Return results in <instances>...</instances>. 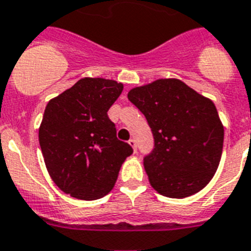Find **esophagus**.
<instances>
[{
	"mask_svg": "<svg viewBox=\"0 0 251 251\" xmlns=\"http://www.w3.org/2000/svg\"><path fill=\"white\" fill-rule=\"evenodd\" d=\"M129 144L131 145V148L134 149V151H136V140L135 139H130Z\"/></svg>",
	"mask_w": 251,
	"mask_h": 251,
	"instance_id": "obj_1",
	"label": "esophagus"
}]
</instances>
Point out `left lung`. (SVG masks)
<instances>
[{
	"instance_id": "1",
	"label": "left lung",
	"mask_w": 251,
	"mask_h": 251,
	"mask_svg": "<svg viewBox=\"0 0 251 251\" xmlns=\"http://www.w3.org/2000/svg\"><path fill=\"white\" fill-rule=\"evenodd\" d=\"M127 98L154 138V148L144 157L153 189L181 199L207 186L220 165L225 135L214 103L178 79L138 86Z\"/></svg>"
}]
</instances>
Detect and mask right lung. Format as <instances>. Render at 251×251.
<instances>
[{
    "label": "right lung",
    "instance_id": "right-lung-1",
    "mask_svg": "<svg viewBox=\"0 0 251 251\" xmlns=\"http://www.w3.org/2000/svg\"><path fill=\"white\" fill-rule=\"evenodd\" d=\"M122 89L115 80L84 77L44 109L39 127L44 163L54 184L70 197L96 201L107 195L132 153L117 139L107 115Z\"/></svg>",
    "mask_w": 251,
    "mask_h": 251
}]
</instances>
